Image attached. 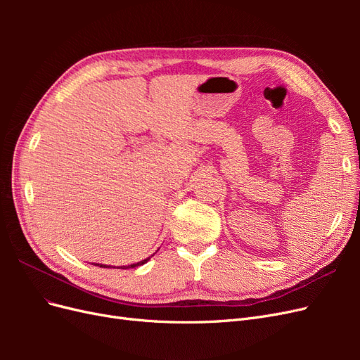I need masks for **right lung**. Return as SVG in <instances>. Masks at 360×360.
Wrapping results in <instances>:
<instances>
[{
  "instance_id": "add662e5",
  "label": "right lung",
  "mask_w": 360,
  "mask_h": 360,
  "mask_svg": "<svg viewBox=\"0 0 360 360\" xmlns=\"http://www.w3.org/2000/svg\"><path fill=\"white\" fill-rule=\"evenodd\" d=\"M150 259V257L148 258H146V259H143V261H138V263H135V264H129V266H122V269H134V267H138V266H143V264H146L147 261ZM94 266H99V267H108L110 269L111 266H106V264H99V263H96ZM120 269V267H118Z\"/></svg>"
}]
</instances>
